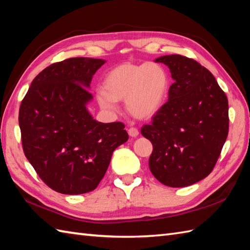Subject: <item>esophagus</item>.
I'll use <instances>...</instances> for the list:
<instances>
[{"label": "esophagus", "mask_w": 250, "mask_h": 250, "mask_svg": "<svg viewBox=\"0 0 250 250\" xmlns=\"http://www.w3.org/2000/svg\"><path fill=\"white\" fill-rule=\"evenodd\" d=\"M127 133H129V135L131 137H137L138 134H139V132H138L136 127H130L129 131H127Z\"/></svg>", "instance_id": "obj_1"}]
</instances>
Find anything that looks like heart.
Returning <instances> with one entry per match:
<instances>
[{
    "instance_id": "b5f03b06",
    "label": "heart",
    "mask_w": 250,
    "mask_h": 250,
    "mask_svg": "<svg viewBox=\"0 0 250 250\" xmlns=\"http://www.w3.org/2000/svg\"><path fill=\"white\" fill-rule=\"evenodd\" d=\"M168 95L169 78L159 63L125 62L107 71L97 100L108 112L115 111L117 101H125L133 117L148 120L163 108Z\"/></svg>"
}]
</instances>
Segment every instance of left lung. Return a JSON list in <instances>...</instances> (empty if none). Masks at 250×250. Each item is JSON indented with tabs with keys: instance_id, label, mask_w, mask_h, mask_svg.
Returning a JSON list of instances; mask_svg holds the SVG:
<instances>
[{
	"instance_id": "left-lung-1",
	"label": "left lung",
	"mask_w": 250,
	"mask_h": 250,
	"mask_svg": "<svg viewBox=\"0 0 250 250\" xmlns=\"http://www.w3.org/2000/svg\"><path fill=\"white\" fill-rule=\"evenodd\" d=\"M154 62L169 68L173 83L152 124L142 127L153 146L149 168L167 187H188L210 175L216 164L228 136V99L196 61L172 54Z\"/></svg>"
}]
</instances>
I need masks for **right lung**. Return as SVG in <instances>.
Wrapping results in <instances>:
<instances>
[{
  "label": "right lung",
  "mask_w": 250,
  "mask_h": 250,
  "mask_svg": "<svg viewBox=\"0 0 250 250\" xmlns=\"http://www.w3.org/2000/svg\"><path fill=\"white\" fill-rule=\"evenodd\" d=\"M104 60L72 57L33 80L19 111L23 151L40 179L66 195L94 190L114 150L129 138L121 123L103 124L87 109L92 75Z\"/></svg>",
  "instance_id": "obj_1"
}]
</instances>
